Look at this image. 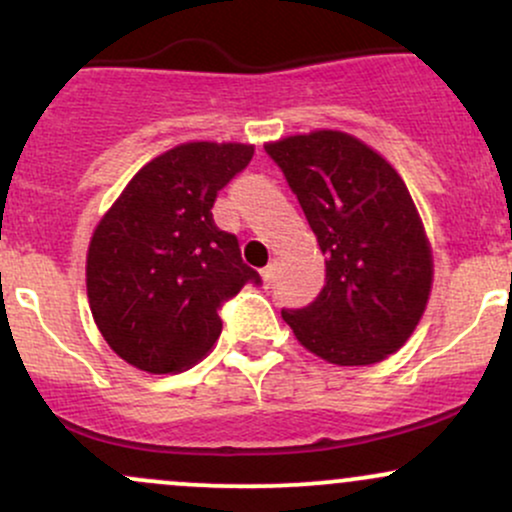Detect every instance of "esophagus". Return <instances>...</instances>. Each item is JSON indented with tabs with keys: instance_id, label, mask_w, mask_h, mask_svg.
<instances>
[{
	"instance_id": "34e87169",
	"label": "esophagus",
	"mask_w": 512,
	"mask_h": 512,
	"mask_svg": "<svg viewBox=\"0 0 512 512\" xmlns=\"http://www.w3.org/2000/svg\"><path fill=\"white\" fill-rule=\"evenodd\" d=\"M262 279H264V284H267V286L274 284V279H276V267H274V264H269V267L262 269Z\"/></svg>"
}]
</instances>
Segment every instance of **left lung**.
I'll return each instance as SVG.
<instances>
[{"mask_svg":"<svg viewBox=\"0 0 512 512\" xmlns=\"http://www.w3.org/2000/svg\"><path fill=\"white\" fill-rule=\"evenodd\" d=\"M325 255L313 303L281 310L305 349L337 366H370L409 339L431 293L433 260L397 170L344 132L264 146Z\"/></svg>","mask_w":512,"mask_h":512,"instance_id":"obj_1","label":"left lung"}]
</instances>
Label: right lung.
<instances>
[{
    "mask_svg": "<svg viewBox=\"0 0 512 512\" xmlns=\"http://www.w3.org/2000/svg\"><path fill=\"white\" fill-rule=\"evenodd\" d=\"M252 154L248 144L175 146L146 163L98 223L88 303L110 349L139 370L190 368L219 339L223 305L245 284H262L211 214Z\"/></svg>",
    "mask_w": 512,
    "mask_h": 512,
    "instance_id": "right-lung-1",
    "label": "right lung"
}]
</instances>
